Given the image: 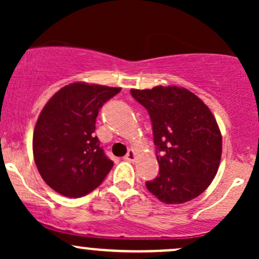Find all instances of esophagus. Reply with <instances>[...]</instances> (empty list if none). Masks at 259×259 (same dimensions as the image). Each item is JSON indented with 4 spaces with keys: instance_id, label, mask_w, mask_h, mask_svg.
Wrapping results in <instances>:
<instances>
[{
    "instance_id": "esophagus-1",
    "label": "esophagus",
    "mask_w": 259,
    "mask_h": 259,
    "mask_svg": "<svg viewBox=\"0 0 259 259\" xmlns=\"http://www.w3.org/2000/svg\"><path fill=\"white\" fill-rule=\"evenodd\" d=\"M135 158H136V153L134 150H129L125 156H124V159L129 160V162H133V160H135Z\"/></svg>"
}]
</instances>
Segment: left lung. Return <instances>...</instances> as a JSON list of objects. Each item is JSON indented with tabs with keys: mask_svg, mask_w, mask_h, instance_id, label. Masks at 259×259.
Masks as SVG:
<instances>
[{
	"mask_svg": "<svg viewBox=\"0 0 259 259\" xmlns=\"http://www.w3.org/2000/svg\"><path fill=\"white\" fill-rule=\"evenodd\" d=\"M130 92L152 121L159 174L146 183L148 191L167 204L200 196L214 179L222 157V134L210 109L179 86Z\"/></svg>",
	"mask_w": 259,
	"mask_h": 259,
	"instance_id": "obj_1",
	"label": "left lung"
}]
</instances>
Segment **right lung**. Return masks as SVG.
I'll list each match as a JSON object with an SVG mask.
<instances>
[{
    "label": "right lung",
    "mask_w": 259,
    "mask_h": 259,
    "mask_svg": "<svg viewBox=\"0 0 259 259\" xmlns=\"http://www.w3.org/2000/svg\"><path fill=\"white\" fill-rule=\"evenodd\" d=\"M119 88L73 82L56 92L41 111L32 136L35 164L58 194L78 198L101 185L113 167L95 124L103 103Z\"/></svg>",
    "instance_id": "1"
}]
</instances>
